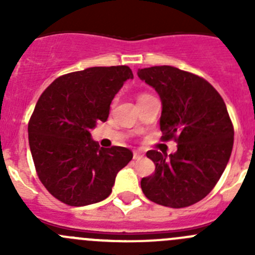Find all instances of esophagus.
Masks as SVG:
<instances>
[{"label": "esophagus", "instance_id": "obj_1", "mask_svg": "<svg viewBox=\"0 0 255 255\" xmlns=\"http://www.w3.org/2000/svg\"><path fill=\"white\" fill-rule=\"evenodd\" d=\"M144 156L143 153H140V151H134L133 153V159H135V160H139V159H142Z\"/></svg>", "mask_w": 255, "mask_h": 255}]
</instances>
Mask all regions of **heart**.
Masks as SVG:
<instances>
[{"label": "heart", "instance_id": "heart-1", "mask_svg": "<svg viewBox=\"0 0 255 255\" xmlns=\"http://www.w3.org/2000/svg\"><path fill=\"white\" fill-rule=\"evenodd\" d=\"M142 96H144V95H140V96H139V97H142Z\"/></svg>", "mask_w": 255, "mask_h": 255}]
</instances>
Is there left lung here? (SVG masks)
Here are the masks:
<instances>
[{
    "instance_id": "8db88e82",
    "label": "left lung",
    "mask_w": 255,
    "mask_h": 255,
    "mask_svg": "<svg viewBox=\"0 0 255 255\" xmlns=\"http://www.w3.org/2000/svg\"><path fill=\"white\" fill-rule=\"evenodd\" d=\"M137 74L161 100V138L177 143L169 156L146 151L155 171L140 181L143 194L166 207L196 204L217 184L232 153L235 130L225 101L206 80L174 66L138 69Z\"/></svg>"
}]
</instances>
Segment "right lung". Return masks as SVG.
Masks as SVG:
<instances>
[{
    "label": "right lung",
    "mask_w": 255,
    "mask_h": 255,
    "mask_svg": "<svg viewBox=\"0 0 255 255\" xmlns=\"http://www.w3.org/2000/svg\"><path fill=\"white\" fill-rule=\"evenodd\" d=\"M128 66H94L54 80L28 123L29 148L39 180L55 199L86 206L110 196L117 173L133 158L123 146L100 148L90 130L109 118Z\"/></svg>",
    "instance_id": "1"
}]
</instances>
